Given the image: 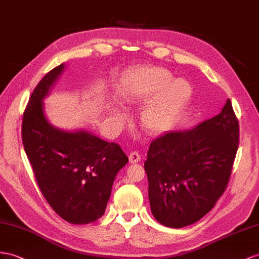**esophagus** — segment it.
I'll return each mask as SVG.
<instances>
[{
	"label": "esophagus",
	"instance_id": "1",
	"mask_svg": "<svg viewBox=\"0 0 259 259\" xmlns=\"http://www.w3.org/2000/svg\"><path fill=\"white\" fill-rule=\"evenodd\" d=\"M140 160H141V156H140V154H139L138 151H132L129 154L130 163H138Z\"/></svg>",
	"mask_w": 259,
	"mask_h": 259
}]
</instances>
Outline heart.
<instances>
[{
  "mask_svg": "<svg viewBox=\"0 0 259 259\" xmlns=\"http://www.w3.org/2000/svg\"><path fill=\"white\" fill-rule=\"evenodd\" d=\"M193 93L186 79H173L171 73L158 66L132 73L125 88L129 102L158 95L142 114V123L152 134L167 130L180 116Z\"/></svg>",
  "mask_w": 259,
  "mask_h": 259,
  "instance_id": "obj_1",
  "label": "heart"
}]
</instances>
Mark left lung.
<instances>
[{"label": "left lung", "mask_w": 259, "mask_h": 259, "mask_svg": "<svg viewBox=\"0 0 259 259\" xmlns=\"http://www.w3.org/2000/svg\"><path fill=\"white\" fill-rule=\"evenodd\" d=\"M240 141L230 99L221 112L191 130L170 131L150 144L144 169L156 221L180 229L213 208L227 188Z\"/></svg>", "instance_id": "obj_1"}]
</instances>
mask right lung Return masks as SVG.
I'll return each mask as SVG.
<instances>
[{
	"label": "right lung",
	"mask_w": 259,
	"mask_h": 259,
	"mask_svg": "<svg viewBox=\"0 0 259 259\" xmlns=\"http://www.w3.org/2000/svg\"><path fill=\"white\" fill-rule=\"evenodd\" d=\"M49 71L31 93L23 115L22 140L39 189L55 212L72 224H89L104 213L117 173L128 156L115 142L89 132H65L51 125L42 99L61 74Z\"/></svg>",
	"instance_id": "obj_1"
}]
</instances>
